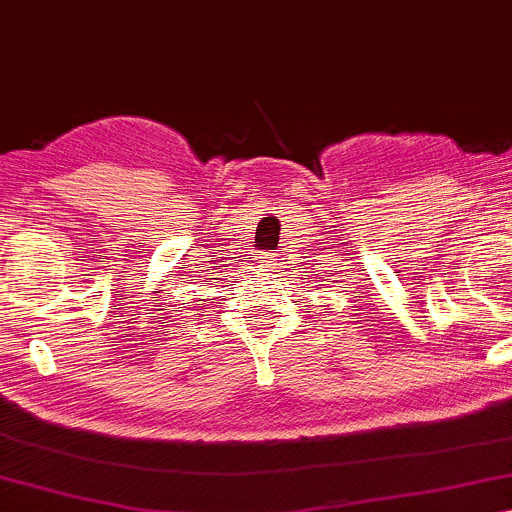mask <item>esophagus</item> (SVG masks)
<instances>
[{
    "label": "esophagus",
    "mask_w": 512,
    "mask_h": 512,
    "mask_svg": "<svg viewBox=\"0 0 512 512\" xmlns=\"http://www.w3.org/2000/svg\"><path fill=\"white\" fill-rule=\"evenodd\" d=\"M262 262H264L262 272H269V274L276 272V255H267Z\"/></svg>",
    "instance_id": "1"
}]
</instances>
